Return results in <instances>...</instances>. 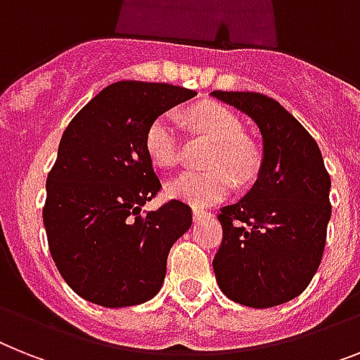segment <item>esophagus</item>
<instances>
[{"label": "esophagus", "mask_w": 360, "mask_h": 360, "mask_svg": "<svg viewBox=\"0 0 360 360\" xmlns=\"http://www.w3.org/2000/svg\"><path fill=\"white\" fill-rule=\"evenodd\" d=\"M206 217H210V213H207L206 210H202V207H193V219H195V221H202V219H206Z\"/></svg>", "instance_id": "34e87169"}]
</instances>
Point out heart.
<instances>
[{
	"mask_svg": "<svg viewBox=\"0 0 360 360\" xmlns=\"http://www.w3.org/2000/svg\"><path fill=\"white\" fill-rule=\"evenodd\" d=\"M191 121L198 132L212 139L213 148L206 158L204 173H184L167 186L171 197L182 198L193 206H207L221 200L237 180H250L259 165V153L245 138V127L230 108L219 103L193 106ZM145 148L154 165L173 169L180 160V120L165 112L148 124Z\"/></svg>",
	"mask_w": 360,
	"mask_h": 360,
	"instance_id": "obj_1",
	"label": "heart"
}]
</instances>
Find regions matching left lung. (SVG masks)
Wrapping results in <instances>:
<instances>
[{
  "label": "left lung",
  "mask_w": 360,
  "mask_h": 360,
  "mask_svg": "<svg viewBox=\"0 0 360 360\" xmlns=\"http://www.w3.org/2000/svg\"><path fill=\"white\" fill-rule=\"evenodd\" d=\"M212 95L250 115L263 136L257 180L219 213L217 283L246 307L281 305L304 292L320 266L331 219V178L313 136L278 101L254 91Z\"/></svg>",
  "instance_id": "obj_1"
}]
</instances>
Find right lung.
<instances>
[{
	"label": "right lung",
	"mask_w": 360,
	"mask_h": 360,
	"mask_svg": "<svg viewBox=\"0 0 360 360\" xmlns=\"http://www.w3.org/2000/svg\"><path fill=\"white\" fill-rule=\"evenodd\" d=\"M195 95L165 82L121 80L95 95L62 134L47 174L44 226L56 269L80 298L130 307L162 289L169 250L193 215L180 200L141 212L162 187L145 134Z\"/></svg>",
	"instance_id": "1"
}]
</instances>
